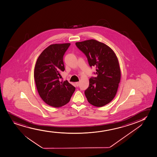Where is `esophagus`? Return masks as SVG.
Listing matches in <instances>:
<instances>
[{
	"label": "esophagus",
	"mask_w": 157,
	"mask_h": 157,
	"mask_svg": "<svg viewBox=\"0 0 157 157\" xmlns=\"http://www.w3.org/2000/svg\"><path fill=\"white\" fill-rule=\"evenodd\" d=\"M79 82H75V85H76L77 86H79Z\"/></svg>",
	"instance_id": "1"
}]
</instances>
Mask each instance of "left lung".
<instances>
[{
	"instance_id": "obj_1",
	"label": "left lung",
	"mask_w": 157,
	"mask_h": 157,
	"mask_svg": "<svg viewBox=\"0 0 157 157\" xmlns=\"http://www.w3.org/2000/svg\"><path fill=\"white\" fill-rule=\"evenodd\" d=\"M75 45L87 56L90 66L96 67L98 76L90 78L86 97L94 106H104L114 98L120 82L118 57L108 45L94 39L77 42Z\"/></svg>"
}]
</instances>
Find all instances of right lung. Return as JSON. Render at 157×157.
I'll return each instance as SVG.
<instances>
[{"instance_id":"add662e5","label":"right lung","mask_w":157,"mask_h":157,"mask_svg":"<svg viewBox=\"0 0 157 157\" xmlns=\"http://www.w3.org/2000/svg\"><path fill=\"white\" fill-rule=\"evenodd\" d=\"M70 43L49 45L39 55L35 65L34 78L41 99L50 106L59 108L67 104L75 88L67 80L60 81L65 68L63 55Z\"/></svg>"}]
</instances>
